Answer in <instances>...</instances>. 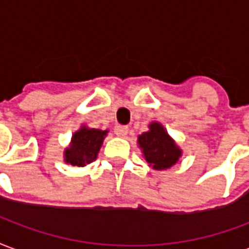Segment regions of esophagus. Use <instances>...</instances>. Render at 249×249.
Listing matches in <instances>:
<instances>
[{"mask_svg": "<svg viewBox=\"0 0 249 249\" xmlns=\"http://www.w3.org/2000/svg\"><path fill=\"white\" fill-rule=\"evenodd\" d=\"M115 132L117 136H120V137H125L126 133H128V126H125V125H117Z\"/></svg>", "mask_w": 249, "mask_h": 249, "instance_id": "34e87169", "label": "esophagus"}]
</instances>
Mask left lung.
Returning <instances> with one entry per match:
<instances>
[{
    "instance_id": "1",
    "label": "left lung",
    "mask_w": 249,
    "mask_h": 249,
    "mask_svg": "<svg viewBox=\"0 0 249 249\" xmlns=\"http://www.w3.org/2000/svg\"><path fill=\"white\" fill-rule=\"evenodd\" d=\"M137 142L149 166L156 170L170 169L182 156L181 149L160 123L149 125V130L140 134Z\"/></svg>"
}]
</instances>
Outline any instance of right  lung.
<instances>
[{
    "mask_svg": "<svg viewBox=\"0 0 249 249\" xmlns=\"http://www.w3.org/2000/svg\"><path fill=\"white\" fill-rule=\"evenodd\" d=\"M108 130L95 129L83 125L72 134L70 146L64 150V161L72 166H86L95 161Z\"/></svg>",
    "mask_w": 249,
    "mask_h": 249,
    "instance_id": "add662e5",
    "label": "right lung"
}]
</instances>
